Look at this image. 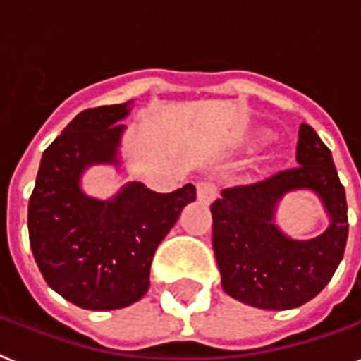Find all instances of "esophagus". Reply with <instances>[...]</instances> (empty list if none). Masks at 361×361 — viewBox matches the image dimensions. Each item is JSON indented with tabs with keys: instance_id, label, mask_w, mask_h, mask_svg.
<instances>
[{
	"instance_id": "obj_1",
	"label": "esophagus",
	"mask_w": 361,
	"mask_h": 361,
	"mask_svg": "<svg viewBox=\"0 0 361 361\" xmlns=\"http://www.w3.org/2000/svg\"><path fill=\"white\" fill-rule=\"evenodd\" d=\"M196 195H198V200L202 204H211V202L215 200L216 196V187L213 183H206V181H202L196 185Z\"/></svg>"
}]
</instances>
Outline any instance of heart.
<instances>
[{
    "label": "heart",
    "mask_w": 361,
    "mask_h": 361,
    "mask_svg": "<svg viewBox=\"0 0 361 361\" xmlns=\"http://www.w3.org/2000/svg\"><path fill=\"white\" fill-rule=\"evenodd\" d=\"M271 139V133H267V131H262V133L257 135V139L254 142H263V140Z\"/></svg>",
    "instance_id": "b5f03b06"
}]
</instances>
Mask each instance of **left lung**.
<instances>
[{"mask_svg": "<svg viewBox=\"0 0 361 361\" xmlns=\"http://www.w3.org/2000/svg\"><path fill=\"white\" fill-rule=\"evenodd\" d=\"M298 166L254 185L224 189L213 202V250L222 289L262 310H293L323 291L345 254L347 198L330 150L312 126L298 130ZM307 190L329 216L323 234L297 240L277 226L287 194Z\"/></svg>", "mask_w": 361, "mask_h": 361, "instance_id": "1", "label": "left lung"}]
</instances>
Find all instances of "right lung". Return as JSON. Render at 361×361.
Here are the masks:
<instances>
[{
    "mask_svg": "<svg viewBox=\"0 0 361 361\" xmlns=\"http://www.w3.org/2000/svg\"><path fill=\"white\" fill-rule=\"evenodd\" d=\"M133 99L87 109L44 150L27 228L35 262L55 293L83 310L131 306L150 287V267L159 243L172 230L196 189L159 195L140 181H126L109 198L85 192L90 166H113L128 176L122 137Z\"/></svg>",
    "mask_w": 361,
    "mask_h": 361,
    "instance_id": "1",
    "label": "right lung"
}]
</instances>
